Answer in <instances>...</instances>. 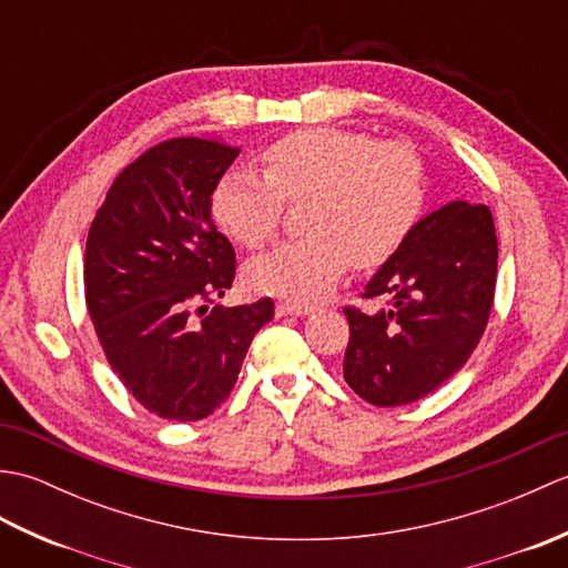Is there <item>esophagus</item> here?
<instances>
[{
    "instance_id": "1",
    "label": "esophagus",
    "mask_w": 568,
    "mask_h": 568,
    "mask_svg": "<svg viewBox=\"0 0 568 568\" xmlns=\"http://www.w3.org/2000/svg\"><path fill=\"white\" fill-rule=\"evenodd\" d=\"M310 312H315L312 305H297V303H277L275 305V315L277 317H303L310 315Z\"/></svg>"
}]
</instances>
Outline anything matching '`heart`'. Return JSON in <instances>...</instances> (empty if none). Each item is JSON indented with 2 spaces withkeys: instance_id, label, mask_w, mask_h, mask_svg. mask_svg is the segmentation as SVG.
<instances>
[{
  "instance_id": "obj_1",
  "label": "heart",
  "mask_w": 568,
  "mask_h": 568,
  "mask_svg": "<svg viewBox=\"0 0 568 568\" xmlns=\"http://www.w3.org/2000/svg\"><path fill=\"white\" fill-rule=\"evenodd\" d=\"M263 175L226 171L212 192V212L246 248H261L281 229L287 202H307V239L253 258L248 283L261 293L310 303L339 283L348 263L373 268L413 232L425 204L422 163L400 143L366 131L317 126L293 131L261 155Z\"/></svg>"
}]
</instances>
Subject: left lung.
<instances>
[{"instance_id": "obj_1", "label": "left lung", "mask_w": 568, "mask_h": 568, "mask_svg": "<svg viewBox=\"0 0 568 568\" xmlns=\"http://www.w3.org/2000/svg\"><path fill=\"white\" fill-rule=\"evenodd\" d=\"M498 239L486 204L454 200L413 226L364 287L378 310L344 307V381L366 403L409 405L474 354L496 293Z\"/></svg>"}]
</instances>
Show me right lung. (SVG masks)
I'll return each instance as SVG.
<instances>
[{"label":"right lung","instance_id":"obj_1","mask_svg":"<svg viewBox=\"0 0 568 568\" xmlns=\"http://www.w3.org/2000/svg\"><path fill=\"white\" fill-rule=\"evenodd\" d=\"M239 149L183 136L116 175L84 246V300L126 390L171 422H197L239 378L273 300L210 305L234 283V248L216 232L212 192Z\"/></svg>","mask_w":568,"mask_h":568}]
</instances>
